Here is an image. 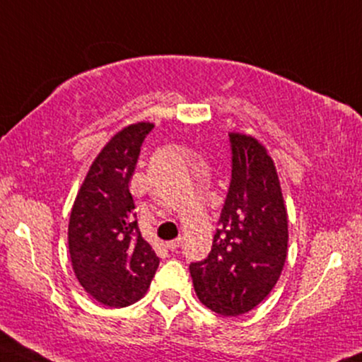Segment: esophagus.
I'll return each mask as SVG.
<instances>
[{
	"label": "esophagus",
	"mask_w": 362,
	"mask_h": 362,
	"mask_svg": "<svg viewBox=\"0 0 362 362\" xmlns=\"http://www.w3.org/2000/svg\"><path fill=\"white\" fill-rule=\"evenodd\" d=\"M180 244H182V239H180V237H177V239L167 242V247H168V249H170V250H177L178 247H180Z\"/></svg>",
	"instance_id": "1"
}]
</instances>
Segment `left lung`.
Returning a JSON list of instances; mask_svg holds the SVG:
<instances>
[{
    "mask_svg": "<svg viewBox=\"0 0 362 362\" xmlns=\"http://www.w3.org/2000/svg\"><path fill=\"white\" fill-rule=\"evenodd\" d=\"M230 185L212 249L190 264L200 303L232 317L262 303L287 257V212L272 158L249 135L230 134Z\"/></svg>",
    "mask_w": 362,
    "mask_h": 362,
    "instance_id": "1",
    "label": "left lung"
}]
</instances>
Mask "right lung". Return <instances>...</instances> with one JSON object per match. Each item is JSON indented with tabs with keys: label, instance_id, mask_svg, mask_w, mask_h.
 I'll return each instance as SVG.
<instances>
[{
	"label": "right lung",
	"instance_id": "1",
	"mask_svg": "<svg viewBox=\"0 0 362 362\" xmlns=\"http://www.w3.org/2000/svg\"><path fill=\"white\" fill-rule=\"evenodd\" d=\"M152 123L123 128L105 145L73 204L68 247L81 287L108 308H125L144 297L160 259L140 234L130 194L140 147Z\"/></svg>",
	"mask_w": 362,
	"mask_h": 362
}]
</instances>
